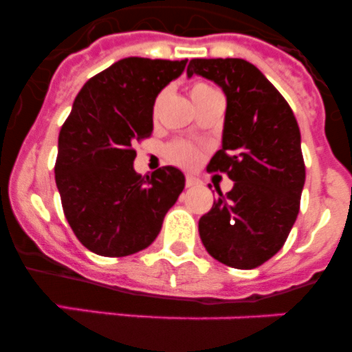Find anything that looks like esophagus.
Listing matches in <instances>:
<instances>
[{
	"label": "esophagus",
	"mask_w": 352,
	"mask_h": 352,
	"mask_svg": "<svg viewBox=\"0 0 352 352\" xmlns=\"http://www.w3.org/2000/svg\"><path fill=\"white\" fill-rule=\"evenodd\" d=\"M185 185L188 186V188H190V186H195V185H199V179L195 178V176H186V179H185Z\"/></svg>",
	"instance_id": "obj_1"
}]
</instances>
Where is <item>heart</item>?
Listing matches in <instances>:
<instances>
[{
    "mask_svg": "<svg viewBox=\"0 0 352 352\" xmlns=\"http://www.w3.org/2000/svg\"><path fill=\"white\" fill-rule=\"evenodd\" d=\"M210 89L213 88L204 82L194 84V88H192V98L203 95V93L210 91ZM166 158L179 167H194L197 166L199 160H201V149H199L197 146L190 144V142L174 141L166 148Z\"/></svg>",
    "mask_w": 352,
    "mask_h": 352,
    "instance_id": "1",
    "label": "heart"
}]
</instances>
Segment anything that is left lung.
<instances>
[{"label":"left lung","mask_w":352,"mask_h":352,"mask_svg":"<svg viewBox=\"0 0 352 352\" xmlns=\"http://www.w3.org/2000/svg\"><path fill=\"white\" fill-rule=\"evenodd\" d=\"M194 74L227 96L222 148L208 164L234 182L199 220L208 254L231 268L252 270L284 247L300 213L305 185L301 135L292 109L263 72L239 58L190 60Z\"/></svg>","instance_id":"obj_1"}]
</instances>
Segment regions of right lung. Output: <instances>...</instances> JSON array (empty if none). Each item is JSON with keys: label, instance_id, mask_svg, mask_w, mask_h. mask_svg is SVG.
<instances>
[{"label": "right lung", "instance_id": "obj_1", "mask_svg": "<svg viewBox=\"0 0 352 352\" xmlns=\"http://www.w3.org/2000/svg\"><path fill=\"white\" fill-rule=\"evenodd\" d=\"M186 60L125 58L84 84L60 130L56 185L72 231L88 250L125 257L153 243L185 188L176 167L133 170V144L153 132L158 93Z\"/></svg>", "mask_w": 352, "mask_h": 352}]
</instances>
